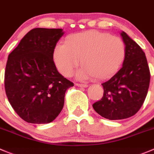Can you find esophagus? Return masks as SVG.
Instances as JSON below:
<instances>
[{
  "instance_id": "esophagus-1",
  "label": "esophagus",
  "mask_w": 154,
  "mask_h": 154,
  "mask_svg": "<svg viewBox=\"0 0 154 154\" xmlns=\"http://www.w3.org/2000/svg\"><path fill=\"white\" fill-rule=\"evenodd\" d=\"M76 86H78V87H83V88L88 87L87 84H82V83H76Z\"/></svg>"
}]
</instances>
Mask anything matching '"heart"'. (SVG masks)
<instances>
[{
  "label": "heart",
  "instance_id": "obj_1",
  "mask_svg": "<svg viewBox=\"0 0 154 154\" xmlns=\"http://www.w3.org/2000/svg\"><path fill=\"white\" fill-rule=\"evenodd\" d=\"M123 40L108 33L91 30L69 35L65 44H58L53 51V60L58 71L69 77L80 63L76 76L80 80L95 77L105 80L117 73L126 57Z\"/></svg>",
  "mask_w": 154,
  "mask_h": 154
}]
</instances>
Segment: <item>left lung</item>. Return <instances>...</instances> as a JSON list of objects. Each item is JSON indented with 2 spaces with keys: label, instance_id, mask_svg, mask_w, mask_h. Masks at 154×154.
<instances>
[{
  "label": "left lung",
  "instance_id": "1",
  "mask_svg": "<svg viewBox=\"0 0 154 154\" xmlns=\"http://www.w3.org/2000/svg\"><path fill=\"white\" fill-rule=\"evenodd\" d=\"M120 35L126 50L123 66L111 78L101 83L103 97L92 104L98 114L110 120L135 115L145 100L150 84L145 53L126 32L122 31Z\"/></svg>",
  "mask_w": 154,
  "mask_h": 154
}]
</instances>
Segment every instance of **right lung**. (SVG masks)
Listing matches in <instances>:
<instances>
[{
  "mask_svg": "<svg viewBox=\"0 0 154 154\" xmlns=\"http://www.w3.org/2000/svg\"><path fill=\"white\" fill-rule=\"evenodd\" d=\"M64 33L61 28H34L9 55L6 94L16 113L28 123L53 121L63 108L67 89L74 86L53 62V51Z\"/></svg>",
  "mask_w": 154,
  "mask_h": 154,
  "instance_id": "add662e5",
  "label": "right lung"
}]
</instances>
